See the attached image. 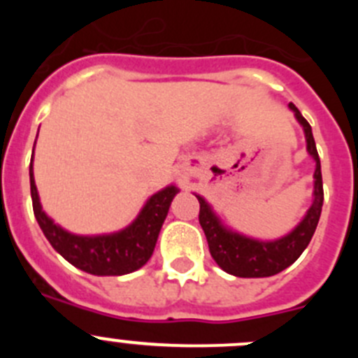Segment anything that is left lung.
I'll return each mask as SVG.
<instances>
[{
	"mask_svg": "<svg viewBox=\"0 0 358 358\" xmlns=\"http://www.w3.org/2000/svg\"><path fill=\"white\" fill-rule=\"evenodd\" d=\"M289 107L294 110L297 122L301 123L306 138V150L315 161L314 201L306 211L305 218L290 231L289 235L281 236L278 240H267V242L240 235V233L224 227L220 218L210 208V204L201 195H195L199 199V204H201L199 222H201L202 231L206 235L211 256L218 264V267L233 274V276L267 278L281 273L283 268L292 265L305 251L312 236H314L319 217H321L324 194H322L321 161H319L317 148H315L314 136H312V127L294 103H289Z\"/></svg>",
	"mask_w": 358,
	"mask_h": 358,
	"instance_id": "obj_1",
	"label": "left lung"
}]
</instances>
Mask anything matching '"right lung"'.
I'll list each match as a JSON object with an SVG mask.
<instances>
[{
  "instance_id": "add662e5",
  "label": "right lung",
  "mask_w": 358,
  "mask_h": 358,
  "mask_svg": "<svg viewBox=\"0 0 358 358\" xmlns=\"http://www.w3.org/2000/svg\"><path fill=\"white\" fill-rule=\"evenodd\" d=\"M30 192L37 222L44 236L52 243V248L62 258H66L69 264L84 273L94 274V276H123V274L134 273L148 262L156 248L161 226L169 215L170 202L179 189L176 186H166L148 199L131 226L118 233L96 236H80L68 233L44 213L36 181H34L31 164Z\"/></svg>"
}]
</instances>
